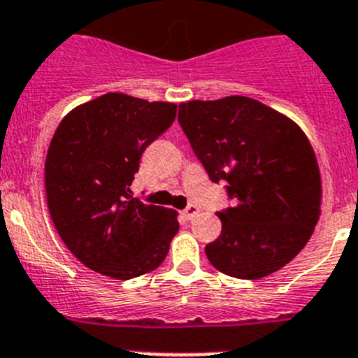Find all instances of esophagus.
Instances as JSON below:
<instances>
[{
    "instance_id": "1",
    "label": "esophagus",
    "mask_w": 358,
    "mask_h": 358,
    "mask_svg": "<svg viewBox=\"0 0 358 358\" xmlns=\"http://www.w3.org/2000/svg\"><path fill=\"white\" fill-rule=\"evenodd\" d=\"M199 213V208L197 206H194V204H189L188 208H186L185 211H182V218H185V220H192V218L195 217V215Z\"/></svg>"
}]
</instances>
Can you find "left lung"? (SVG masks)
Wrapping results in <instances>:
<instances>
[{
	"instance_id": "8db88e82",
	"label": "left lung",
	"mask_w": 358,
	"mask_h": 358,
	"mask_svg": "<svg viewBox=\"0 0 358 358\" xmlns=\"http://www.w3.org/2000/svg\"><path fill=\"white\" fill-rule=\"evenodd\" d=\"M179 123L213 182L235 206L218 211L222 233L206 245L217 271L260 280L285 267L321 215V173L301 127L249 96L189 100Z\"/></svg>"
}]
</instances>
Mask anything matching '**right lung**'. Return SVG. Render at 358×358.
I'll return each instance as SVG.
<instances>
[{
  "label": "right lung",
  "instance_id": "obj_1",
  "mask_svg": "<svg viewBox=\"0 0 358 358\" xmlns=\"http://www.w3.org/2000/svg\"><path fill=\"white\" fill-rule=\"evenodd\" d=\"M176 113V103L106 93L59 123L44 163L46 202L66 248L91 271L131 280L169 255L177 211L143 204L131 185L141 154Z\"/></svg>",
  "mask_w": 358,
  "mask_h": 358
}]
</instances>
